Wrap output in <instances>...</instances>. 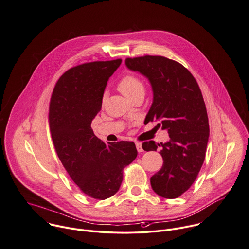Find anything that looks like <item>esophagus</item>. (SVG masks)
<instances>
[{
	"label": "esophagus",
	"instance_id": "34e87169",
	"mask_svg": "<svg viewBox=\"0 0 249 249\" xmlns=\"http://www.w3.org/2000/svg\"><path fill=\"white\" fill-rule=\"evenodd\" d=\"M136 147H137V150H138L139 152H142V151H143L141 142H136Z\"/></svg>",
	"mask_w": 249,
	"mask_h": 249
}]
</instances>
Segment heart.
Here are the masks:
<instances>
[{"instance_id": "1", "label": "heart", "mask_w": 249, "mask_h": 249, "mask_svg": "<svg viewBox=\"0 0 249 249\" xmlns=\"http://www.w3.org/2000/svg\"><path fill=\"white\" fill-rule=\"evenodd\" d=\"M118 89L124 96L128 98L139 91H144V85L136 75L127 74L123 76L119 81Z\"/></svg>"}]
</instances>
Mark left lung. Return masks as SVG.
Here are the masks:
<instances>
[{
	"label": "left lung",
	"mask_w": 249,
	"mask_h": 249,
	"mask_svg": "<svg viewBox=\"0 0 249 249\" xmlns=\"http://www.w3.org/2000/svg\"><path fill=\"white\" fill-rule=\"evenodd\" d=\"M125 64L151 84L153 102L145 121H160L170 136L165 143H142L146 151L161 147L164 161L150 178L151 187L163 198H178L194 183L206 157L210 126L201 89L185 67L166 57L127 58Z\"/></svg>",
	"instance_id": "1"
}]
</instances>
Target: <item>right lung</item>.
<instances>
[{"label": "right lung", "mask_w": 249, "mask_h": 249, "mask_svg": "<svg viewBox=\"0 0 249 249\" xmlns=\"http://www.w3.org/2000/svg\"><path fill=\"white\" fill-rule=\"evenodd\" d=\"M122 60L96 61L68 70L58 79L49 105V129L56 153L78 188L96 200L113 196L123 170L137 157L133 142L106 144L91 123L102 108L108 78Z\"/></svg>", "instance_id": "right-lung-1"}]
</instances>
